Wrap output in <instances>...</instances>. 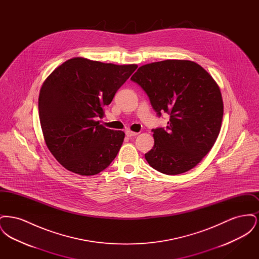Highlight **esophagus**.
Listing matches in <instances>:
<instances>
[{"label": "esophagus", "instance_id": "obj_1", "mask_svg": "<svg viewBox=\"0 0 259 259\" xmlns=\"http://www.w3.org/2000/svg\"><path fill=\"white\" fill-rule=\"evenodd\" d=\"M125 134H126V136H128V137H133V136L138 135L137 132H133V131H131V130H126Z\"/></svg>", "mask_w": 259, "mask_h": 259}]
</instances>
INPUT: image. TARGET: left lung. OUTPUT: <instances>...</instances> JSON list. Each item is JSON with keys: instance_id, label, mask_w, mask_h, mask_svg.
<instances>
[{"instance_id": "obj_1", "label": "left lung", "mask_w": 259, "mask_h": 259, "mask_svg": "<svg viewBox=\"0 0 259 259\" xmlns=\"http://www.w3.org/2000/svg\"><path fill=\"white\" fill-rule=\"evenodd\" d=\"M148 94L157 114H170L167 129H153L145 157L158 172L179 175L194 168L213 147L222 127L223 101L212 76L189 60L141 66L131 77Z\"/></svg>"}]
</instances>
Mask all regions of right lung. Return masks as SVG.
<instances>
[{
	"label": "right lung",
	"instance_id": "right-lung-1",
	"mask_svg": "<svg viewBox=\"0 0 259 259\" xmlns=\"http://www.w3.org/2000/svg\"><path fill=\"white\" fill-rule=\"evenodd\" d=\"M137 68L74 57L44 81L38 96L40 127L47 147L64 168L93 176L115 158L125 133L97 119Z\"/></svg>",
	"mask_w": 259,
	"mask_h": 259
}]
</instances>
